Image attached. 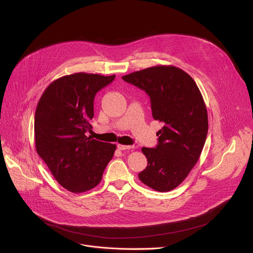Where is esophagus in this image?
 Masks as SVG:
<instances>
[{"instance_id": "1", "label": "esophagus", "mask_w": 253, "mask_h": 253, "mask_svg": "<svg viewBox=\"0 0 253 253\" xmlns=\"http://www.w3.org/2000/svg\"><path fill=\"white\" fill-rule=\"evenodd\" d=\"M117 148L119 150H130V149L133 148V146H131V145H123V144H118Z\"/></svg>"}]
</instances>
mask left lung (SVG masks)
Instances as JSON below:
<instances>
[{
	"instance_id": "left-lung-1",
	"label": "left lung",
	"mask_w": 253,
	"mask_h": 253,
	"mask_svg": "<svg viewBox=\"0 0 253 253\" xmlns=\"http://www.w3.org/2000/svg\"><path fill=\"white\" fill-rule=\"evenodd\" d=\"M122 79L148 94L153 118L164 124L156 148H142L148 164L138 177L156 191H170L184 181L204 146L208 116L201 92L175 66L150 67Z\"/></svg>"
}]
</instances>
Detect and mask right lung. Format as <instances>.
<instances>
[{"label":"right lung","mask_w":253,"mask_h":253,"mask_svg":"<svg viewBox=\"0 0 253 253\" xmlns=\"http://www.w3.org/2000/svg\"><path fill=\"white\" fill-rule=\"evenodd\" d=\"M115 75L75 73L53 81L35 113V145L58 183L73 193L97 186L116 150L86 132L92 128L96 93Z\"/></svg>","instance_id":"obj_1"}]
</instances>
